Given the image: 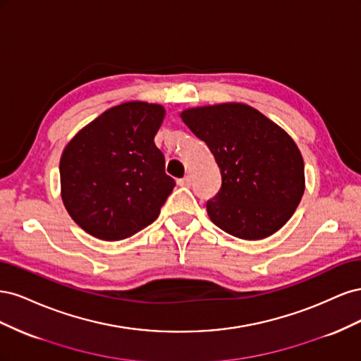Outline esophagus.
<instances>
[{"instance_id": "obj_1", "label": "esophagus", "mask_w": 361, "mask_h": 361, "mask_svg": "<svg viewBox=\"0 0 361 361\" xmlns=\"http://www.w3.org/2000/svg\"><path fill=\"white\" fill-rule=\"evenodd\" d=\"M178 185H180V187H190V185H191V178L190 176H185V178L179 179Z\"/></svg>"}]
</instances>
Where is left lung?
<instances>
[{
    "instance_id": "left-lung-1",
    "label": "left lung",
    "mask_w": 361,
    "mask_h": 361,
    "mask_svg": "<svg viewBox=\"0 0 361 361\" xmlns=\"http://www.w3.org/2000/svg\"><path fill=\"white\" fill-rule=\"evenodd\" d=\"M180 118L220 167L221 188L206 203L211 221L248 241L285 226L305 188L301 152L286 130L239 102L188 108Z\"/></svg>"
}]
</instances>
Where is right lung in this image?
I'll return each mask as SVG.
<instances>
[{
    "label": "right lung",
    "instance_id": "right-lung-1",
    "mask_svg": "<svg viewBox=\"0 0 361 361\" xmlns=\"http://www.w3.org/2000/svg\"><path fill=\"white\" fill-rule=\"evenodd\" d=\"M166 110L133 101L84 126L60 159L64 207L82 231L120 241L154 223L174 188L155 135Z\"/></svg>",
    "mask_w": 361,
    "mask_h": 361
}]
</instances>
